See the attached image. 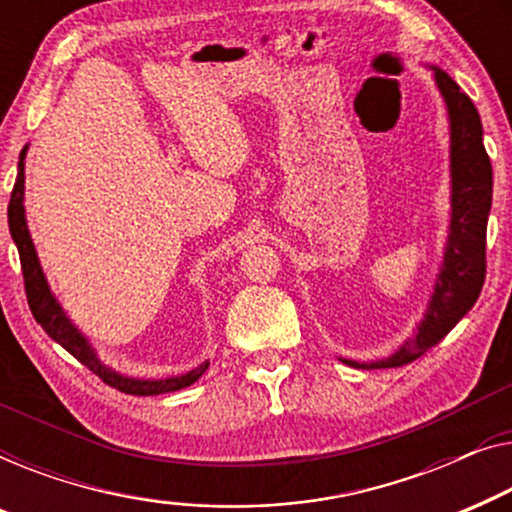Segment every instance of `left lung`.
<instances>
[{
    "label": "left lung",
    "instance_id": "left-lung-1",
    "mask_svg": "<svg viewBox=\"0 0 512 512\" xmlns=\"http://www.w3.org/2000/svg\"><path fill=\"white\" fill-rule=\"evenodd\" d=\"M434 71L450 122V225L443 259L438 266L427 311L415 334L387 357L357 362L341 357L355 369H394L413 362L445 338V334L471 311L485 283V236L492 208V164L482 143L478 109L441 67Z\"/></svg>",
    "mask_w": 512,
    "mask_h": 512
}]
</instances>
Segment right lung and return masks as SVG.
Returning a JSON list of instances; mask_svg holds the SVG:
<instances>
[{
    "mask_svg": "<svg viewBox=\"0 0 512 512\" xmlns=\"http://www.w3.org/2000/svg\"><path fill=\"white\" fill-rule=\"evenodd\" d=\"M27 148L20 150L18 160V176L16 185H13L11 201H9V229L11 239L18 246L20 253V264H23V278H25V292L27 301H30L34 320L39 322L43 331L62 345L64 350L71 352L78 362L88 366L92 373H97L99 378L104 380L106 385L115 387V390L134 394V397H153V394H167L183 390V387L192 385L194 380L204 376L208 364H201L197 369H190L185 373H178V376H167V378H134L127 376V373H120L111 369L109 364H104L99 359L97 350L92 348L90 338L83 334L81 329L74 325V320L69 318L67 311H64L60 301L50 290L46 273L41 269L37 248H34V241L30 236V227H27V215H25V157Z\"/></svg>",
    "mask_w": 512,
    "mask_h": 512,
    "instance_id": "obj_1",
    "label": "right lung"
}]
</instances>
